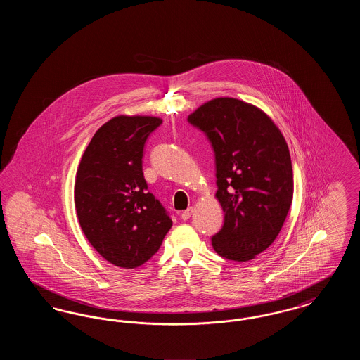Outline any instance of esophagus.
Here are the masks:
<instances>
[{"label": "esophagus", "instance_id": "34e87169", "mask_svg": "<svg viewBox=\"0 0 360 360\" xmlns=\"http://www.w3.org/2000/svg\"><path fill=\"white\" fill-rule=\"evenodd\" d=\"M191 213H193V207H188L186 210H184V212H182L181 219H182L184 221H186V220H188V219L191 217Z\"/></svg>", "mask_w": 360, "mask_h": 360}]
</instances>
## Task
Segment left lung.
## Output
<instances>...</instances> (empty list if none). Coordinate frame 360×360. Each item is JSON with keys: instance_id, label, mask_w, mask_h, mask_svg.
<instances>
[{"instance_id": "obj_1", "label": "left lung", "mask_w": 360, "mask_h": 360, "mask_svg": "<svg viewBox=\"0 0 360 360\" xmlns=\"http://www.w3.org/2000/svg\"><path fill=\"white\" fill-rule=\"evenodd\" d=\"M212 144L216 197L223 228L212 236L214 251L247 262L276 239L292 201V167L285 137L257 106L216 98L188 117Z\"/></svg>"}]
</instances>
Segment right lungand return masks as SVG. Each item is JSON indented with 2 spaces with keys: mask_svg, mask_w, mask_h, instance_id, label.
Instances as JSON below:
<instances>
[{
  "mask_svg": "<svg viewBox=\"0 0 360 360\" xmlns=\"http://www.w3.org/2000/svg\"><path fill=\"white\" fill-rule=\"evenodd\" d=\"M162 124L150 116H117L105 122L81 159L74 200L90 244L108 262L135 269L158 252L172 221L148 191L143 153Z\"/></svg>",
  "mask_w": 360,
  "mask_h": 360,
  "instance_id": "right-lung-1",
  "label": "right lung"
}]
</instances>
